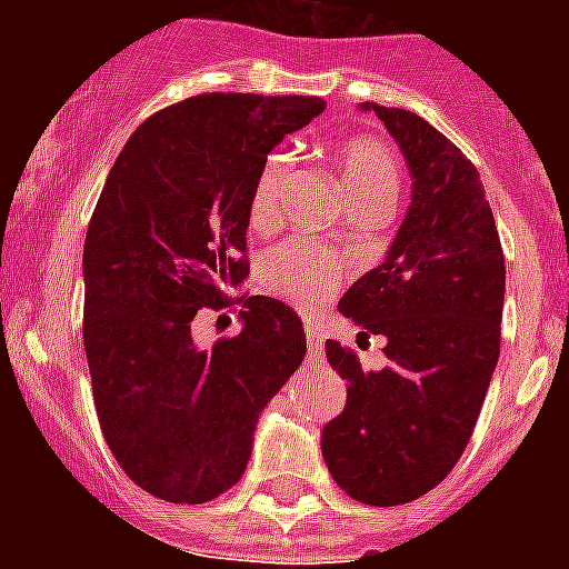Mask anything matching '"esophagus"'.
Wrapping results in <instances>:
<instances>
[{"instance_id": "1", "label": "esophagus", "mask_w": 569, "mask_h": 569, "mask_svg": "<svg viewBox=\"0 0 569 569\" xmlns=\"http://www.w3.org/2000/svg\"><path fill=\"white\" fill-rule=\"evenodd\" d=\"M305 336H308V347H310V356L321 353V341H325V330L319 325H305Z\"/></svg>"}]
</instances>
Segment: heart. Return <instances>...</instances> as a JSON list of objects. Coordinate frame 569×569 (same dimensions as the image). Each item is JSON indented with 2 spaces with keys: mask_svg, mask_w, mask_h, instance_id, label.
Instances as JSON below:
<instances>
[{
  "mask_svg": "<svg viewBox=\"0 0 569 569\" xmlns=\"http://www.w3.org/2000/svg\"><path fill=\"white\" fill-rule=\"evenodd\" d=\"M341 168V188L350 202H385L393 208L399 196V159L385 142L373 136L347 139L336 153ZM288 173V156H270L256 179L250 196V222L268 228L276 219V193ZM345 279V268L333 253L310 241H290L276 248L261 264V281L270 293L288 299L299 310H319Z\"/></svg>",
  "mask_w": 569,
  "mask_h": 569,
  "instance_id": "obj_1",
  "label": "heart"
}]
</instances>
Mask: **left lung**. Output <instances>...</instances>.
I'll return each instance as SVG.
<instances>
[{
	"mask_svg": "<svg viewBox=\"0 0 569 569\" xmlns=\"http://www.w3.org/2000/svg\"><path fill=\"white\" fill-rule=\"evenodd\" d=\"M361 110L396 139L413 193L385 261L339 301L361 336H385L387 367L361 370L328 339L347 405L321 430V456L350 499L393 507L441 485L470 441L499 361L505 253L470 159L413 110Z\"/></svg>",
	"mask_w": 569,
	"mask_h": 569,
	"instance_id": "1",
	"label": "left lung"
}]
</instances>
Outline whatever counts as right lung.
I'll use <instances>...</instances> for the list:
<instances>
[{"mask_svg":"<svg viewBox=\"0 0 569 569\" xmlns=\"http://www.w3.org/2000/svg\"><path fill=\"white\" fill-rule=\"evenodd\" d=\"M325 110L316 97L202 93L136 128L84 236V353L104 441L130 481L202 505L241 479L256 421L308 341L284 301L250 296L210 350L196 310L248 279L250 196L268 153Z\"/></svg>","mask_w":569,"mask_h":569,"instance_id":"add662e5","label":"right lung"}]
</instances>
